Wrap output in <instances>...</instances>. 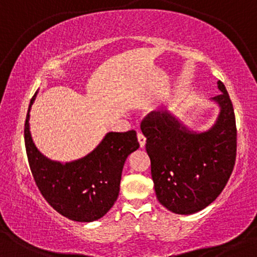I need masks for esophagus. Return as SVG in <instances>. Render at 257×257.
Segmentation results:
<instances>
[{
  "label": "esophagus",
  "instance_id": "1",
  "mask_svg": "<svg viewBox=\"0 0 257 257\" xmlns=\"http://www.w3.org/2000/svg\"><path fill=\"white\" fill-rule=\"evenodd\" d=\"M138 141H139V144H140V147H141V149H143V147H145V144H146V138L144 137L143 133H140V132L138 133Z\"/></svg>",
  "mask_w": 257,
  "mask_h": 257
}]
</instances>
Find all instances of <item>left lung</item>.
Here are the masks:
<instances>
[{
    "label": "left lung",
    "instance_id": "1",
    "mask_svg": "<svg viewBox=\"0 0 257 257\" xmlns=\"http://www.w3.org/2000/svg\"><path fill=\"white\" fill-rule=\"evenodd\" d=\"M220 106L216 122L208 131H190L167 111H152L141 122L157 199L180 215L200 211L222 192L237 155V128L228 93L217 82Z\"/></svg>",
    "mask_w": 257,
    "mask_h": 257
}]
</instances>
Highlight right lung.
Listing matches in <instances>:
<instances>
[{
  "label": "right lung",
  "instance_id": "1",
  "mask_svg": "<svg viewBox=\"0 0 257 257\" xmlns=\"http://www.w3.org/2000/svg\"><path fill=\"white\" fill-rule=\"evenodd\" d=\"M26 114L24 139L26 155L38 190L53 209L78 222H91L107 213L119 193L120 176L126 157L139 149L137 132L107 133L101 143L77 161H52L32 141L30 108Z\"/></svg>",
  "mask_w": 257,
  "mask_h": 257
}]
</instances>
